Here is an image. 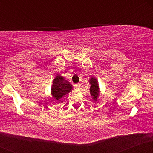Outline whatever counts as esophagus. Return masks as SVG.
<instances>
[{"label":"esophagus","instance_id":"esophagus-1","mask_svg":"<svg viewBox=\"0 0 153 153\" xmlns=\"http://www.w3.org/2000/svg\"><path fill=\"white\" fill-rule=\"evenodd\" d=\"M75 89H76V91L80 90V85H79V84H76V85H75Z\"/></svg>","mask_w":153,"mask_h":153}]
</instances>
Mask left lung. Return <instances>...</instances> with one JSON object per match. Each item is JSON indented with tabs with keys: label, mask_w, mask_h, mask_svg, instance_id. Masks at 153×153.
I'll list each match as a JSON object with an SVG mask.
<instances>
[{
	"label": "left lung",
	"mask_w": 153,
	"mask_h": 153,
	"mask_svg": "<svg viewBox=\"0 0 153 153\" xmlns=\"http://www.w3.org/2000/svg\"><path fill=\"white\" fill-rule=\"evenodd\" d=\"M89 82L91 84L90 88V93L91 96H92V99L94 101H97V98L99 97V84H98V81L96 78H91L89 80Z\"/></svg>",
	"instance_id": "left-lung-1"
}]
</instances>
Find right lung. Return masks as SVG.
Masks as SVG:
<instances>
[{"label": "right lung", "instance_id": "1", "mask_svg": "<svg viewBox=\"0 0 153 153\" xmlns=\"http://www.w3.org/2000/svg\"><path fill=\"white\" fill-rule=\"evenodd\" d=\"M72 89L73 87L69 81L65 80L61 75H57L53 80L51 94L54 99L59 101L63 96H65L67 94L71 92Z\"/></svg>", "mask_w": 153, "mask_h": 153}]
</instances>
